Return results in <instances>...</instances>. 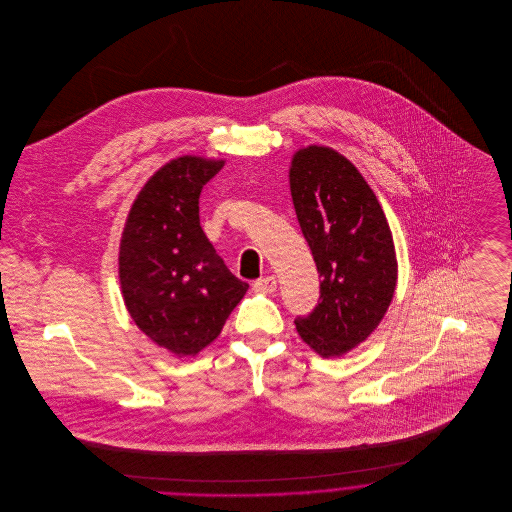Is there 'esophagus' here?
Wrapping results in <instances>:
<instances>
[{"label": "esophagus", "instance_id": "34e87169", "mask_svg": "<svg viewBox=\"0 0 512 512\" xmlns=\"http://www.w3.org/2000/svg\"><path fill=\"white\" fill-rule=\"evenodd\" d=\"M252 288H254V292L258 293H274L278 288V282H276L274 276H264V278L256 280Z\"/></svg>", "mask_w": 512, "mask_h": 512}]
</instances>
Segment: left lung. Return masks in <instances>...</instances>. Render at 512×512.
<instances>
[{
    "label": "left lung",
    "instance_id": "left-lung-1",
    "mask_svg": "<svg viewBox=\"0 0 512 512\" xmlns=\"http://www.w3.org/2000/svg\"><path fill=\"white\" fill-rule=\"evenodd\" d=\"M290 191L321 278L317 307L297 317L295 329L323 359L343 357L374 333L392 303V232L361 171L333 147L293 153Z\"/></svg>",
    "mask_w": 512,
    "mask_h": 512
}]
</instances>
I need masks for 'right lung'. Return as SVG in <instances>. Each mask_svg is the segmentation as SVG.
Segmentation results:
<instances>
[{
	"label": "right lung",
	"instance_id": "1",
	"mask_svg": "<svg viewBox=\"0 0 512 512\" xmlns=\"http://www.w3.org/2000/svg\"><path fill=\"white\" fill-rule=\"evenodd\" d=\"M224 159L181 155L138 193L120 240L118 272L128 313L175 357H195L222 331L248 290L222 262L199 220V195Z\"/></svg>",
	"mask_w": 512,
	"mask_h": 512
}]
</instances>
